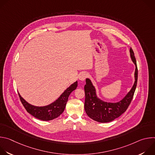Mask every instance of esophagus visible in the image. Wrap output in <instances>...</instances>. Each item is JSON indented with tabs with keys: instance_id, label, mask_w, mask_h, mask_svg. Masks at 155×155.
Returning <instances> with one entry per match:
<instances>
[{
	"instance_id": "1",
	"label": "esophagus",
	"mask_w": 155,
	"mask_h": 155,
	"mask_svg": "<svg viewBox=\"0 0 155 155\" xmlns=\"http://www.w3.org/2000/svg\"><path fill=\"white\" fill-rule=\"evenodd\" d=\"M87 74H86V73H84V72H83V73H81V74L80 75V76H79V79H80V80H81V81H84V80L87 78Z\"/></svg>"
}]
</instances>
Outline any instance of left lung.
Listing matches in <instances>:
<instances>
[{"mask_svg": "<svg viewBox=\"0 0 155 155\" xmlns=\"http://www.w3.org/2000/svg\"><path fill=\"white\" fill-rule=\"evenodd\" d=\"M130 55L136 65L135 82L130 91L120 102L107 103L101 101L96 96L95 88L90 79H86L84 86V110L87 116L94 121L100 123H108L114 120L121 115L127 109L133 98L137 83L138 69L136 59L132 49L130 48Z\"/></svg>", "mask_w": 155, "mask_h": 155, "instance_id": "1", "label": "left lung"}]
</instances>
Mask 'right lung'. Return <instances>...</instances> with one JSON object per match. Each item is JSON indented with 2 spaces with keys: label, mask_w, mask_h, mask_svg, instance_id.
Instances as JSON below:
<instances>
[{
  "label": "right lung",
  "mask_w": 155,
  "mask_h": 155,
  "mask_svg": "<svg viewBox=\"0 0 155 155\" xmlns=\"http://www.w3.org/2000/svg\"><path fill=\"white\" fill-rule=\"evenodd\" d=\"M78 86L77 81L71 85L60 97L52 104L45 107H36L28 103L18 93L20 101L26 111L35 118L43 120L50 121L58 117L65 109L70 94L75 90Z\"/></svg>",
  "instance_id": "add662e5"
}]
</instances>
